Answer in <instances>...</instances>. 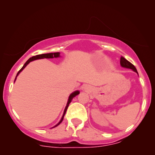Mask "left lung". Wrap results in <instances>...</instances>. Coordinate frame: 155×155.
Instances as JSON below:
<instances>
[{"mask_svg":"<svg viewBox=\"0 0 155 155\" xmlns=\"http://www.w3.org/2000/svg\"><path fill=\"white\" fill-rule=\"evenodd\" d=\"M120 65H121L122 67L126 68H130L131 70H133V71L135 72V73H137V70H136V68H135V67L134 66V65H133L130 62H129L128 61H127L126 59L124 58L123 56L120 57ZM137 74H138V73H137Z\"/></svg>","mask_w":155,"mask_h":155,"instance_id":"left-lung-1","label":"left lung"}]
</instances>
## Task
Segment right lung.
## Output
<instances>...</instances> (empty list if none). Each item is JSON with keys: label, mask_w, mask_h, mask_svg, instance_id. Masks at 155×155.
I'll return each mask as SVG.
<instances>
[{"label": "right lung", "mask_w": 155, "mask_h": 155, "mask_svg": "<svg viewBox=\"0 0 155 155\" xmlns=\"http://www.w3.org/2000/svg\"><path fill=\"white\" fill-rule=\"evenodd\" d=\"M58 57H60V53H59V52H56V53H49V54H39V55H37V56H32V57H31V58H29L28 60L27 61V62L25 63L24 65H23L22 68H21V69L20 70V71H18V74H17V75H16V77H15V80H16V78H17V76H18V75H19V74H20V72L22 71V70L24 69L26 67L27 65H28L29 63L31 62V61H35V60H37V59H41V58H58ZM80 94L79 91H75V92H73L71 95H70L69 98H68V100L67 105H66V107H65V108L64 112H63V114L62 118H61V119L60 121L58 122V124H56V126H55L54 127H56L57 126H58V125L60 124L63 121V118H64V116H65V112H66L68 107V106H69V104L71 102V101L73 100V99L74 98V97H76L78 94ZM54 127H53V128H54Z\"/></svg>", "instance_id": "add662e5"}]
</instances>
